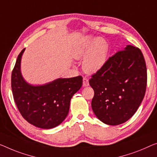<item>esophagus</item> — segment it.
<instances>
[{"label":"esophagus","mask_w":157,"mask_h":157,"mask_svg":"<svg viewBox=\"0 0 157 157\" xmlns=\"http://www.w3.org/2000/svg\"><path fill=\"white\" fill-rule=\"evenodd\" d=\"M82 85H83V86H87L90 85V83H89V79L87 78H83Z\"/></svg>","instance_id":"esophagus-1"}]
</instances>
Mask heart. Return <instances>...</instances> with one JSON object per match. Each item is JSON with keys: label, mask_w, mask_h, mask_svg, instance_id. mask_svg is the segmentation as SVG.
<instances>
[{"label": "heart", "mask_w": 157, "mask_h": 157, "mask_svg": "<svg viewBox=\"0 0 157 157\" xmlns=\"http://www.w3.org/2000/svg\"><path fill=\"white\" fill-rule=\"evenodd\" d=\"M108 51V44L104 39L86 36L75 44L72 55L76 60L84 59L82 69L86 73L94 74L106 64Z\"/></svg>", "instance_id": "b5f03b06"}]
</instances>
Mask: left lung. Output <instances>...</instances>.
<instances>
[{
    "instance_id": "1",
    "label": "left lung",
    "mask_w": 157,
    "mask_h": 157,
    "mask_svg": "<svg viewBox=\"0 0 157 157\" xmlns=\"http://www.w3.org/2000/svg\"><path fill=\"white\" fill-rule=\"evenodd\" d=\"M147 81L143 54L138 48L127 45L93 75L90 85L94 91V113L105 124L117 125L129 120L143 100Z\"/></svg>"
}]
</instances>
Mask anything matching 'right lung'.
I'll return each instance as SVG.
<instances>
[{
    "label": "right lung",
    "instance_id": "obj_1",
    "mask_svg": "<svg viewBox=\"0 0 157 157\" xmlns=\"http://www.w3.org/2000/svg\"><path fill=\"white\" fill-rule=\"evenodd\" d=\"M21 51L12 72L11 86L17 107L25 120L43 129L60 125L69 112L71 98L81 88L82 76L58 78L42 85H32L23 78L20 71Z\"/></svg>",
    "mask_w": 157,
    "mask_h": 157
}]
</instances>
